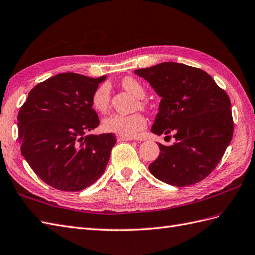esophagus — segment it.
Returning a JSON list of instances; mask_svg holds the SVG:
<instances>
[{"label":"esophagus","mask_w":255,"mask_h":255,"mask_svg":"<svg viewBox=\"0 0 255 255\" xmlns=\"http://www.w3.org/2000/svg\"><path fill=\"white\" fill-rule=\"evenodd\" d=\"M116 140L119 142H122V141H131L133 140L132 138H129V136H124V135H117L116 136Z\"/></svg>","instance_id":"esophagus-1"}]
</instances>
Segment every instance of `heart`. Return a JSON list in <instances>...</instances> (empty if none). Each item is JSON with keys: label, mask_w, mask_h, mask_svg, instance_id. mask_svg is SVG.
<instances>
[{"label": "heart", "mask_w": 255, "mask_h": 255, "mask_svg": "<svg viewBox=\"0 0 255 255\" xmlns=\"http://www.w3.org/2000/svg\"><path fill=\"white\" fill-rule=\"evenodd\" d=\"M121 84L124 89H126L134 97L139 98V99H143L145 97V88L136 78L126 76L123 78ZM91 103H93L95 110L99 111V112H106L110 104L109 84L103 83L96 88L93 97H91ZM140 106L144 107L145 103L141 102ZM101 126L106 132L131 138V136H134L138 133L140 130L145 128L146 120L141 113H134L130 115L112 113L104 117Z\"/></svg>", "instance_id": "heart-1"}]
</instances>
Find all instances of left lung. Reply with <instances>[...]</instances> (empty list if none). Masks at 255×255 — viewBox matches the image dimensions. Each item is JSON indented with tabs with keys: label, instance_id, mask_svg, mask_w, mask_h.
<instances>
[{
	"label": "left lung",
	"instance_id": "obj_1",
	"mask_svg": "<svg viewBox=\"0 0 255 255\" xmlns=\"http://www.w3.org/2000/svg\"><path fill=\"white\" fill-rule=\"evenodd\" d=\"M134 73L161 97L152 132L175 139L171 146L158 143L160 153L149 171L173 186L198 183L218 166L232 141L230 98L207 72L183 63L162 62Z\"/></svg>",
	"mask_w": 255,
	"mask_h": 255
}]
</instances>
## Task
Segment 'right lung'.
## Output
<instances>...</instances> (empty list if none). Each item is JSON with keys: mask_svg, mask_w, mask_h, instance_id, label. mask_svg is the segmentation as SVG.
<instances>
[{"mask_svg": "<svg viewBox=\"0 0 255 255\" xmlns=\"http://www.w3.org/2000/svg\"><path fill=\"white\" fill-rule=\"evenodd\" d=\"M60 73L32 89L18 113L21 154L37 177L64 192H78L103 174L113 133L88 134L99 125L91 97L106 80Z\"/></svg>", "mask_w": 255, "mask_h": 255, "instance_id": "right-lung-1", "label": "right lung"}]
</instances>
